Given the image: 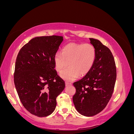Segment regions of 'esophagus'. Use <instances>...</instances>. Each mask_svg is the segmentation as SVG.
I'll use <instances>...</instances> for the list:
<instances>
[{
    "label": "esophagus",
    "mask_w": 134,
    "mask_h": 134,
    "mask_svg": "<svg viewBox=\"0 0 134 134\" xmlns=\"http://www.w3.org/2000/svg\"><path fill=\"white\" fill-rule=\"evenodd\" d=\"M70 85H71V84L69 82H65V86H70Z\"/></svg>",
    "instance_id": "esophagus-1"
}]
</instances>
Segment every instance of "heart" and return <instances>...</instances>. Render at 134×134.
Returning <instances> with one entry per match:
<instances>
[{
    "label": "heart",
    "mask_w": 134,
    "mask_h": 134,
    "mask_svg": "<svg viewBox=\"0 0 134 134\" xmlns=\"http://www.w3.org/2000/svg\"><path fill=\"white\" fill-rule=\"evenodd\" d=\"M96 51L90 43H70L65 46L62 53H56L54 62L55 69L62 71L68 64L69 67L60 72L62 78L73 81L79 76L88 74L94 64Z\"/></svg>",
    "instance_id": "heart-1"
}]
</instances>
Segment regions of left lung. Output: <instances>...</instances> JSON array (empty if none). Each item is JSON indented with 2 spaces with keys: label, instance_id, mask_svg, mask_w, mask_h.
Wrapping results in <instances>:
<instances>
[{
  "label": "left lung",
  "instance_id": "left-lung-1",
  "mask_svg": "<svg viewBox=\"0 0 134 134\" xmlns=\"http://www.w3.org/2000/svg\"><path fill=\"white\" fill-rule=\"evenodd\" d=\"M94 47L96 57L88 74L74 83L76 93L72 97L80 114L93 116L102 111L111 98L116 79V68L110 50L98 40L90 38Z\"/></svg>",
  "mask_w": 134,
  "mask_h": 134
}]
</instances>
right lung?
Masks as SVG:
<instances>
[{"label": "right lung", "mask_w": 134, "mask_h": 134, "mask_svg": "<svg viewBox=\"0 0 134 134\" xmlns=\"http://www.w3.org/2000/svg\"><path fill=\"white\" fill-rule=\"evenodd\" d=\"M63 37L41 36L24 45L16 59L14 82L23 106L32 115L46 117L56 106L64 81L55 69L54 58Z\"/></svg>", "instance_id": "add662e5"}]
</instances>
